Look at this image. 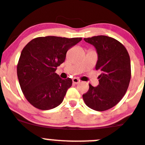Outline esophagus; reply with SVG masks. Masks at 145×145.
Returning a JSON list of instances; mask_svg holds the SVG:
<instances>
[{"label":"esophagus","instance_id":"34e87169","mask_svg":"<svg viewBox=\"0 0 145 145\" xmlns=\"http://www.w3.org/2000/svg\"><path fill=\"white\" fill-rule=\"evenodd\" d=\"M73 81V83H74V84H79V83H80V80H79L78 78H74V79H72Z\"/></svg>","mask_w":145,"mask_h":145}]
</instances>
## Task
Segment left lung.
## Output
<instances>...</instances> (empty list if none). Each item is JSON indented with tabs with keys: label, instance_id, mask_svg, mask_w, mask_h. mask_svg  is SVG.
<instances>
[{
	"label": "left lung",
	"instance_id": "1",
	"mask_svg": "<svg viewBox=\"0 0 145 145\" xmlns=\"http://www.w3.org/2000/svg\"><path fill=\"white\" fill-rule=\"evenodd\" d=\"M94 45L98 60L96 70L101 72L99 84H89V90L83 95L86 105L97 111L113 108L126 94L131 79V62L127 50L119 41L112 37L99 35L84 38Z\"/></svg>",
	"mask_w": 145,
	"mask_h": 145
}]
</instances>
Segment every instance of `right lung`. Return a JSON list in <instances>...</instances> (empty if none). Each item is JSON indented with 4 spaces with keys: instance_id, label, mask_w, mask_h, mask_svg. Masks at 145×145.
Segmentation results:
<instances>
[{
    "instance_id": "1",
    "label": "right lung",
    "mask_w": 145,
    "mask_h": 145,
    "mask_svg": "<svg viewBox=\"0 0 145 145\" xmlns=\"http://www.w3.org/2000/svg\"><path fill=\"white\" fill-rule=\"evenodd\" d=\"M82 37L47 36L36 37L23 48L17 64V76L27 101L40 110H50L63 102L70 78L62 79L56 73L66 59L68 50Z\"/></svg>"
}]
</instances>
